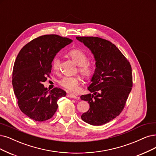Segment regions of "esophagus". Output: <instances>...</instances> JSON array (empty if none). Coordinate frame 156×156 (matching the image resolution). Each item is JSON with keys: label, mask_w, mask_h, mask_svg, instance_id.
<instances>
[{"label": "esophagus", "mask_w": 156, "mask_h": 156, "mask_svg": "<svg viewBox=\"0 0 156 156\" xmlns=\"http://www.w3.org/2000/svg\"><path fill=\"white\" fill-rule=\"evenodd\" d=\"M67 97L68 98H74V99H77L78 98V97L76 95H74V94H71V93H69L67 94Z\"/></svg>", "instance_id": "obj_1"}]
</instances>
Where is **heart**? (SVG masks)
Returning <instances> with one entry per match:
<instances>
[{"label":"heart","mask_w":156,"mask_h":156,"mask_svg":"<svg viewBox=\"0 0 156 156\" xmlns=\"http://www.w3.org/2000/svg\"><path fill=\"white\" fill-rule=\"evenodd\" d=\"M68 56L78 66L77 71L85 80H89L93 74V69L87 63L88 58L83 52L78 49L71 50L68 53ZM60 60L58 58L55 57L52 61V67L55 71L60 69ZM81 79L78 76H64L59 80V84L62 87L68 91L74 92L77 90Z\"/></svg>","instance_id":"heart-1"}]
</instances>
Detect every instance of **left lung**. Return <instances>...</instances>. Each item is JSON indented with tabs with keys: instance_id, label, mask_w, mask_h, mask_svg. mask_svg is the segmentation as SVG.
Instances as JSON below:
<instances>
[{
	"instance_id": "8db88e82",
	"label": "left lung",
	"mask_w": 156,
	"mask_h": 156,
	"mask_svg": "<svg viewBox=\"0 0 156 156\" xmlns=\"http://www.w3.org/2000/svg\"><path fill=\"white\" fill-rule=\"evenodd\" d=\"M90 49L96 69L88 90L93 94L81 96L88 101L89 111L81 118L94 126L104 125L119 116L132 87V67L129 60L114 44L96 37H77Z\"/></svg>"
}]
</instances>
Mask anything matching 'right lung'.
Returning a JSON list of instances; mask_svg holds the SVG:
<instances>
[{"label": "right lung", "mask_w": 156, "mask_h": 156, "mask_svg": "<svg viewBox=\"0 0 156 156\" xmlns=\"http://www.w3.org/2000/svg\"><path fill=\"white\" fill-rule=\"evenodd\" d=\"M72 42L57 34H45L26 44L16 56L12 73L14 93L20 111L36 122L53 117L58 100L66 96L60 88L49 92L42 83L49 77L56 53Z\"/></svg>", "instance_id": "right-lung-1"}]
</instances>
